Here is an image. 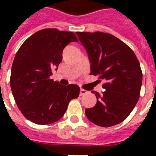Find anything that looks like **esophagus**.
Here are the masks:
<instances>
[{
  "mask_svg": "<svg viewBox=\"0 0 156 156\" xmlns=\"http://www.w3.org/2000/svg\"><path fill=\"white\" fill-rule=\"evenodd\" d=\"M87 93V90H84V89H80V96L86 94Z\"/></svg>",
  "mask_w": 156,
  "mask_h": 156,
  "instance_id": "esophagus-1",
  "label": "esophagus"
}]
</instances>
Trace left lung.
I'll return each instance as SVG.
<instances>
[{
  "label": "left lung",
  "mask_w": 156,
  "mask_h": 156,
  "mask_svg": "<svg viewBox=\"0 0 156 156\" xmlns=\"http://www.w3.org/2000/svg\"><path fill=\"white\" fill-rule=\"evenodd\" d=\"M87 50L90 75L104 81L102 93L93 108L85 110L94 124L109 127L119 124L130 114L140 98L142 71L138 59L129 47L115 36L102 32H76Z\"/></svg>",
  "instance_id": "left-lung-1"
}]
</instances>
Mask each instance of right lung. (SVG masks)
<instances>
[{"label":"right lung","instance_id":"add662e5","mask_svg":"<svg viewBox=\"0 0 156 156\" xmlns=\"http://www.w3.org/2000/svg\"><path fill=\"white\" fill-rule=\"evenodd\" d=\"M78 39L73 32L39 30L25 41L12 66L10 85L18 108L28 120L48 125L61 119L80 87L60 85L51 79L62 60L65 47Z\"/></svg>","mask_w":156,"mask_h":156}]
</instances>
